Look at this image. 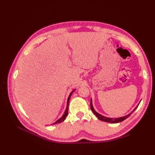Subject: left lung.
I'll return each mask as SVG.
<instances>
[{
	"mask_svg": "<svg viewBox=\"0 0 155 155\" xmlns=\"http://www.w3.org/2000/svg\"><path fill=\"white\" fill-rule=\"evenodd\" d=\"M138 107V106H137ZM137 107L135 108V109L133 110V111L132 112H130V113H129V114L126 115L124 117H121V118H107V117H105L104 116H102L100 114H98L97 112L93 108V106H92V100H91V109L92 110V111L94 112V114L96 117H97V118L100 120L101 121H105V122H109V123H112V124H115V123H119V122H121V121H122L124 120H125V119H127L128 118V117H129L130 116V114L133 113V112L136 110V109H137Z\"/></svg>",
	"mask_w": 155,
	"mask_h": 155,
	"instance_id": "1",
	"label": "left lung"
}]
</instances>
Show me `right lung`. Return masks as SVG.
I'll list each match as a JSON object with an SVG mask.
<instances>
[{
	"label": "right lung",
	"instance_id": "obj_1",
	"mask_svg": "<svg viewBox=\"0 0 155 155\" xmlns=\"http://www.w3.org/2000/svg\"><path fill=\"white\" fill-rule=\"evenodd\" d=\"M74 91V90L70 94V95H69V96H68V100H67V109L65 110V112H64V114L62 116V117L61 118H60L58 121H56L55 123H54L53 124H60V123H61V122H63V121L65 120V118H66V117H67V116L68 115V104H69V101H70V96H71V95H72V94L73 93V92Z\"/></svg>",
	"mask_w": 155,
	"mask_h": 155
}]
</instances>
